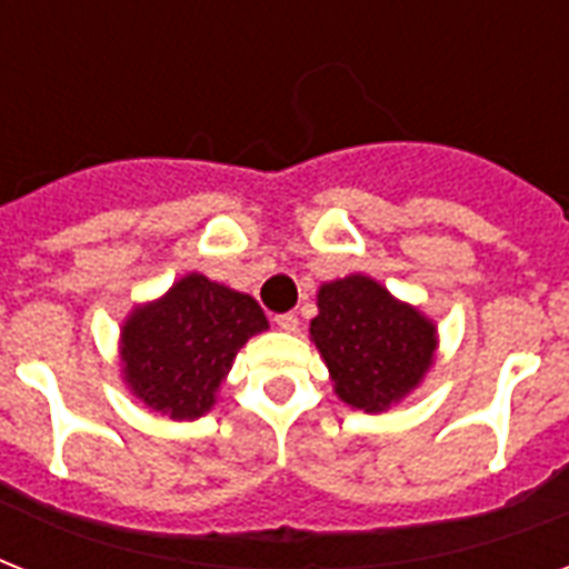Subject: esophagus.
Here are the masks:
<instances>
[{
  "mask_svg": "<svg viewBox=\"0 0 569 569\" xmlns=\"http://www.w3.org/2000/svg\"><path fill=\"white\" fill-rule=\"evenodd\" d=\"M274 321H277V328L286 330V333H295V330H298V325H301L295 312H283V316H277Z\"/></svg>",
  "mask_w": 569,
  "mask_h": 569,
  "instance_id": "esophagus-1",
  "label": "esophagus"
}]
</instances>
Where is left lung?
Segmentation results:
<instances>
[{
	"label": "left lung",
	"mask_w": 569,
	"mask_h": 569,
	"mask_svg": "<svg viewBox=\"0 0 569 569\" xmlns=\"http://www.w3.org/2000/svg\"><path fill=\"white\" fill-rule=\"evenodd\" d=\"M310 337L337 396L366 413H380L419 387L437 351L433 321L366 274L321 286Z\"/></svg>",
	"instance_id": "1"
}]
</instances>
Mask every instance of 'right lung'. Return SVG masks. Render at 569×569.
Returning a JSON list of instances; mask_svg holds the SVG:
<instances>
[{
  "label": "right lung",
  "mask_w": 569,
  "mask_h": 569,
  "mask_svg": "<svg viewBox=\"0 0 569 569\" xmlns=\"http://www.w3.org/2000/svg\"><path fill=\"white\" fill-rule=\"evenodd\" d=\"M266 328L250 295L194 271L123 321V380L156 413L197 419L212 410L239 348Z\"/></svg>",
  "instance_id": "add662e5"
}]
</instances>
